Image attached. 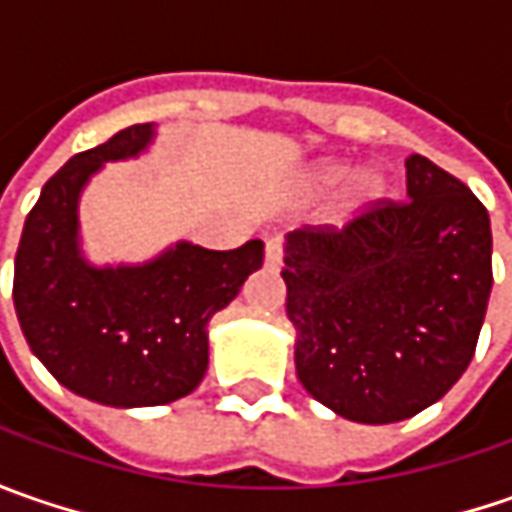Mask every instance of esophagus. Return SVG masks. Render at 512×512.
<instances>
[{
    "label": "esophagus",
    "mask_w": 512,
    "mask_h": 512,
    "mask_svg": "<svg viewBox=\"0 0 512 512\" xmlns=\"http://www.w3.org/2000/svg\"><path fill=\"white\" fill-rule=\"evenodd\" d=\"M265 262L273 270L282 265V242L279 239H267L265 242Z\"/></svg>",
    "instance_id": "34e87169"
}]
</instances>
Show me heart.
<instances>
[{"label": "heart", "mask_w": 512, "mask_h": 512, "mask_svg": "<svg viewBox=\"0 0 512 512\" xmlns=\"http://www.w3.org/2000/svg\"><path fill=\"white\" fill-rule=\"evenodd\" d=\"M347 193H344L342 205L336 210V222H350V219H359L362 213L373 210V207L382 202L387 196V176L382 168H362L353 173L350 162L342 159H319L313 165H307L299 173V190L305 196H325L330 190L342 187L346 179Z\"/></svg>", "instance_id": "1"}]
</instances>
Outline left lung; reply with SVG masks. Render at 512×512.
Instances as JSON below:
<instances>
[{
  "instance_id": "1",
  "label": "left lung",
  "mask_w": 512,
  "mask_h": 512,
  "mask_svg": "<svg viewBox=\"0 0 512 512\" xmlns=\"http://www.w3.org/2000/svg\"><path fill=\"white\" fill-rule=\"evenodd\" d=\"M404 168L402 205L285 236L296 376L359 424L410 419L462 379L493 287L482 202L419 153Z\"/></svg>"
}]
</instances>
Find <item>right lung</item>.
Instances as JSON below:
<instances>
[{
	"mask_svg": "<svg viewBox=\"0 0 512 512\" xmlns=\"http://www.w3.org/2000/svg\"><path fill=\"white\" fill-rule=\"evenodd\" d=\"M156 125L119 130L73 156L25 219L13 262L22 333L50 376L108 407H156L193 393L210 359V322L265 259V242L207 250L173 242L145 262H93L79 202L105 165L139 159Z\"/></svg>",
	"mask_w": 512,
	"mask_h": 512,
	"instance_id": "add662e5",
	"label": "right lung"
}]
</instances>
